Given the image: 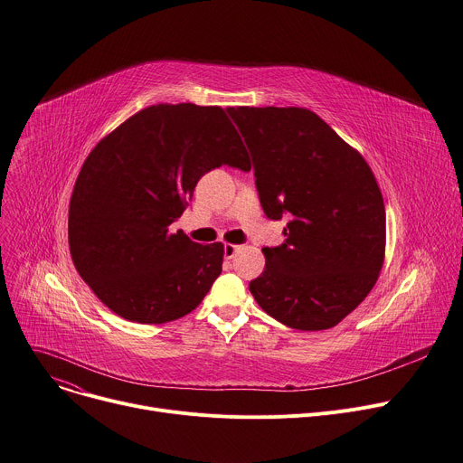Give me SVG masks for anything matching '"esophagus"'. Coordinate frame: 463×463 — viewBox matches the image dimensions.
<instances>
[{
	"label": "esophagus",
	"instance_id": "34e87169",
	"mask_svg": "<svg viewBox=\"0 0 463 463\" xmlns=\"http://www.w3.org/2000/svg\"><path fill=\"white\" fill-rule=\"evenodd\" d=\"M240 251V245H234V243H225L223 245V255H225V259H232L236 253Z\"/></svg>",
	"mask_w": 463,
	"mask_h": 463
}]
</instances>
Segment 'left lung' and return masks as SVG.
<instances>
[{
	"instance_id": "8db88e82",
	"label": "left lung",
	"mask_w": 463,
	"mask_h": 463,
	"mask_svg": "<svg viewBox=\"0 0 463 463\" xmlns=\"http://www.w3.org/2000/svg\"><path fill=\"white\" fill-rule=\"evenodd\" d=\"M253 156L266 218L290 222L285 243L264 248L250 283L260 309L292 329L346 318L378 281L385 206L361 154L305 108H229Z\"/></svg>"
}]
</instances>
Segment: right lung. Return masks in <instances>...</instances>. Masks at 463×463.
<instances>
[{
	"label": "right lung",
	"mask_w": 463,
	"mask_h": 463,
	"mask_svg": "<svg viewBox=\"0 0 463 463\" xmlns=\"http://www.w3.org/2000/svg\"><path fill=\"white\" fill-rule=\"evenodd\" d=\"M222 165L250 171L220 106L158 104L90 150L69 208V243L81 279L115 315L165 324L192 313L218 279L223 243H195L176 222L199 178Z\"/></svg>",
	"instance_id": "obj_1"
}]
</instances>
